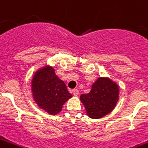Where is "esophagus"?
I'll use <instances>...</instances> for the list:
<instances>
[{
    "label": "esophagus",
    "instance_id": "obj_1",
    "mask_svg": "<svg viewBox=\"0 0 148 148\" xmlns=\"http://www.w3.org/2000/svg\"><path fill=\"white\" fill-rule=\"evenodd\" d=\"M72 94L74 95H77L78 94H79V92L77 90V89H74V90H72Z\"/></svg>",
    "mask_w": 148,
    "mask_h": 148
}]
</instances>
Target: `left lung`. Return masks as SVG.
I'll use <instances>...</instances> for the list:
<instances>
[{
  "label": "left lung",
  "instance_id": "8db88e82",
  "mask_svg": "<svg viewBox=\"0 0 148 148\" xmlns=\"http://www.w3.org/2000/svg\"><path fill=\"white\" fill-rule=\"evenodd\" d=\"M118 85L107 77H99L88 94L80 96L86 113L92 119H99L109 114L119 100Z\"/></svg>",
  "mask_w": 148,
  "mask_h": 148
}]
</instances>
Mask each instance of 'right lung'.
I'll list each match as a JSON object with an SVG mask.
<instances>
[{"mask_svg":"<svg viewBox=\"0 0 148 148\" xmlns=\"http://www.w3.org/2000/svg\"><path fill=\"white\" fill-rule=\"evenodd\" d=\"M34 99L39 107L50 114H57L72 95L63 81L55 74L53 68L45 66L35 73L32 80Z\"/></svg>","mask_w":148,"mask_h":148,"instance_id":"right-lung-1","label":"right lung"}]
</instances>
